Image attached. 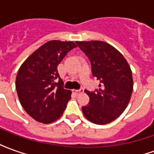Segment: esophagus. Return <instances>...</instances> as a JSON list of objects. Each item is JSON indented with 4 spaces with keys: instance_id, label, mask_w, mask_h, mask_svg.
Listing matches in <instances>:
<instances>
[{
    "instance_id": "34e87169",
    "label": "esophagus",
    "mask_w": 154,
    "mask_h": 154,
    "mask_svg": "<svg viewBox=\"0 0 154 154\" xmlns=\"http://www.w3.org/2000/svg\"><path fill=\"white\" fill-rule=\"evenodd\" d=\"M83 91H84L83 88H81V89H79V90H74V92L77 94V95H79V94L82 93Z\"/></svg>"
}]
</instances>
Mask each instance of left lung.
<instances>
[{
	"label": "left lung",
	"instance_id": "left-lung-1",
	"mask_svg": "<svg viewBox=\"0 0 154 154\" xmlns=\"http://www.w3.org/2000/svg\"><path fill=\"white\" fill-rule=\"evenodd\" d=\"M87 55L94 77L100 81L96 91L85 90L90 101L82 106L89 121L106 125L117 119L125 110L133 91L132 71L122 54L103 41H77Z\"/></svg>",
	"mask_w": 154,
	"mask_h": 154
}]
</instances>
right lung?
Here are the masks:
<instances>
[{
    "label": "right lung",
    "mask_w": 154,
    "mask_h": 154,
    "mask_svg": "<svg viewBox=\"0 0 154 154\" xmlns=\"http://www.w3.org/2000/svg\"><path fill=\"white\" fill-rule=\"evenodd\" d=\"M76 47L72 41H48L29 56L20 67L15 80L19 100L36 121L54 122L66 109L72 91L63 88L57 66Z\"/></svg>",
    "instance_id": "add662e5"
}]
</instances>
